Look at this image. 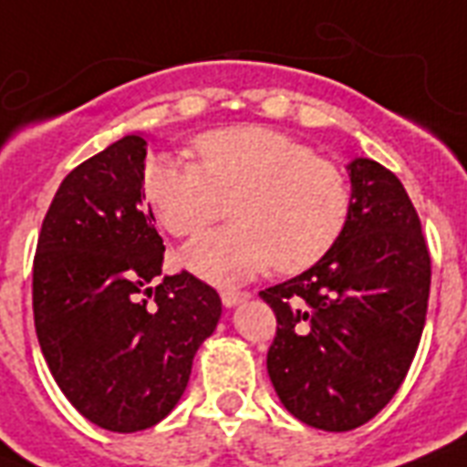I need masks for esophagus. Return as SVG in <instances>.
I'll return each mask as SVG.
<instances>
[{
  "instance_id": "obj_1",
  "label": "esophagus",
  "mask_w": 467,
  "mask_h": 467,
  "mask_svg": "<svg viewBox=\"0 0 467 467\" xmlns=\"http://www.w3.org/2000/svg\"><path fill=\"white\" fill-rule=\"evenodd\" d=\"M220 298H223V306H225V307H237L249 298V293L247 291H233V288H227V291H220Z\"/></svg>"
}]
</instances>
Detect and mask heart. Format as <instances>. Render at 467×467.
Masks as SVG:
<instances>
[{"label": "heart", "instance_id": "obj_1", "mask_svg": "<svg viewBox=\"0 0 467 467\" xmlns=\"http://www.w3.org/2000/svg\"><path fill=\"white\" fill-rule=\"evenodd\" d=\"M201 164L155 155L142 191L160 223L193 234L234 198L240 223L198 234L183 264L213 284H242L276 264L293 274L319 262L339 240L351 211L347 176L306 142L264 126L211 130L196 140Z\"/></svg>", "mask_w": 467, "mask_h": 467}]
</instances>
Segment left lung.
<instances>
[{
  "label": "left lung",
  "mask_w": 467,
  "mask_h": 467,
  "mask_svg": "<svg viewBox=\"0 0 467 467\" xmlns=\"http://www.w3.org/2000/svg\"><path fill=\"white\" fill-rule=\"evenodd\" d=\"M351 211L339 240L300 276L262 291L276 312L266 368L307 427L351 431L405 380L427 319L431 259L420 215L392 171L347 164Z\"/></svg>",
  "instance_id": "obj_1"
}]
</instances>
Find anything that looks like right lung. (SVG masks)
Returning a JSON list of instances; mask_svg holds the SVG:
<instances>
[{
  "instance_id": "add662e5",
  "label": "right lung",
  "mask_w": 467,
  "mask_h": 467,
  "mask_svg": "<svg viewBox=\"0 0 467 467\" xmlns=\"http://www.w3.org/2000/svg\"><path fill=\"white\" fill-rule=\"evenodd\" d=\"M148 138L130 133L62 179L33 262L40 351L77 412L133 434L155 427L189 385L223 303L189 271L161 274L164 244L145 203Z\"/></svg>"
}]
</instances>
